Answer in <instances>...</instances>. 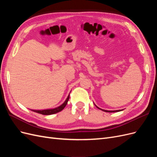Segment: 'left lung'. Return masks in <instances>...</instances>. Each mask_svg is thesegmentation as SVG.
I'll return each instance as SVG.
<instances>
[{
  "mask_svg": "<svg viewBox=\"0 0 157 157\" xmlns=\"http://www.w3.org/2000/svg\"><path fill=\"white\" fill-rule=\"evenodd\" d=\"M95 105V104H94ZM97 107V106H96ZM98 109H100V108H99L98 107H97ZM102 111H105V112H108V113H114V112H117V111H122V109H121V110H116V111H107V110H104V109H101Z\"/></svg>",
  "mask_w": 157,
  "mask_h": 157,
  "instance_id": "left-lung-1",
  "label": "left lung"
}]
</instances>
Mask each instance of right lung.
<instances>
[{"label":"right lung","mask_w":157,"mask_h":157,"mask_svg":"<svg viewBox=\"0 0 157 157\" xmlns=\"http://www.w3.org/2000/svg\"><path fill=\"white\" fill-rule=\"evenodd\" d=\"M69 95L68 96V97L66 99V100L63 102V104L58 107L56 108H54V109H44V110H32L33 111L36 112L37 113H40L42 114V115H53V114H56L57 113H58L61 111H62L63 109L65 108V107L67 105V103L69 101Z\"/></svg>","instance_id":"add662e5"}]
</instances>
